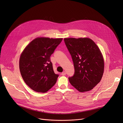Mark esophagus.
<instances>
[{
  "label": "esophagus",
  "instance_id": "obj_1",
  "mask_svg": "<svg viewBox=\"0 0 123 123\" xmlns=\"http://www.w3.org/2000/svg\"><path fill=\"white\" fill-rule=\"evenodd\" d=\"M61 74H62V75H65L66 74V72L65 71H64V72H63Z\"/></svg>",
  "mask_w": 123,
  "mask_h": 123
}]
</instances>
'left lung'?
Listing matches in <instances>:
<instances>
[{
	"label": "left lung",
	"instance_id": "1",
	"mask_svg": "<svg viewBox=\"0 0 123 123\" xmlns=\"http://www.w3.org/2000/svg\"><path fill=\"white\" fill-rule=\"evenodd\" d=\"M64 40L74 67V75L68 78L69 83L80 92L92 90L104 74V59L100 49L87 37L65 38Z\"/></svg>",
	"mask_w": 123,
	"mask_h": 123
}]
</instances>
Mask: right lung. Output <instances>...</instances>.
I'll use <instances>...</instances> for the list:
<instances>
[{
    "mask_svg": "<svg viewBox=\"0 0 123 123\" xmlns=\"http://www.w3.org/2000/svg\"><path fill=\"white\" fill-rule=\"evenodd\" d=\"M63 38L37 37L25 48L19 58V69L25 83L33 91L45 93L58 77L54 71L50 55Z\"/></svg>",
    "mask_w": 123,
    "mask_h": 123,
    "instance_id": "right-lung-1",
    "label": "right lung"
}]
</instances>
